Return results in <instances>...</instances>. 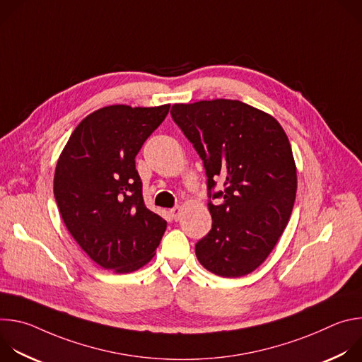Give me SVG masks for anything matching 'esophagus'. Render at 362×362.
Segmentation results:
<instances>
[{"mask_svg":"<svg viewBox=\"0 0 362 362\" xmlns=\"http://www.w3.org/2000/svg\"><path fill=\"white\" fill-rule=\"evenodd\" d=\"M170 215H172V218H173L175 221H179L180 215H182V209L179 208V206H176V208L170 209Z\"/></svg>","mask_w":362,"mask_h":362,"instance_id":"1","label":"esophagus"}]
</instances>
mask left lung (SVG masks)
<instances>
[{
    "mask_svg": "<svg viewBox=\"0 0 362 362\" xmlns=\"http://www.w3.org/2000/svg\"><path fill=\"white\" fill-rule=\"evenodd\" d=\"M170 115L203 160L212 199L214 223L194 246L197 261L223 278L253 272L293 208L296 168L286 133L272 116L239 100L175 105ZM218 178L226 189L215 192Z\"/></svg>",
    "mask_w": 362,
    "mask_h": 362,
    "instance_id": "obj_1",
    "label": "left lung"
}]
</instances>
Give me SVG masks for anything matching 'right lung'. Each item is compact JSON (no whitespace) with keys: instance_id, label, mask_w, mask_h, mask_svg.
Masks as SVG:
<instances>
[{"instance_id":"right-lung-1","label":"right lung","mask_w":362,"mask_h":362,"mask_svg":"<svg viewBox=\"0 0 362 362\" xmlns=\"http://www.w3.org/2000/svg\"><path fill=\"white\" fill-rule=\"evenodd\" d=\"M169 109L95 110L74 129L56 166L54 197L64 225L97 265L116 274L144 267L166 230V221L146 208L134 159Z\"/></svg>"}]
</instances>
